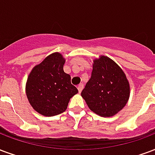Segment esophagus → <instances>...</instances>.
Masks as SVG:
<instances>
[{"label": "esophagus", "instance_id": "1", "mask_svg": "<svg viewBox=\"0 0 155 155\" xmlns=\"http://www.w3.org/2000/svg\"><path fill=\"white\" fill-rule=\"evenodd\" d=\"M77 89H78V90H79V93H81V91H82V90H83V89H84V84H80L78 85Z\"/></svg>", "mask_w": 155, "mask_h": 155}]
</instances>
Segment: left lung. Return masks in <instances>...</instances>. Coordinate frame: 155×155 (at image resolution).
<instances>
[{
	"label": "left lung",
	"instance_id": "8db88e82",
	"mask_svg": "<svg viewBox=\"0 0 155 155\" xmlns=\"http://www.w3.org/2000/svg\"><path fill=\"white\" fill-rule=\"evenodd\" d=\"M81 96L94 113L112 117L127 104L130 86L122 70L113 60L102 56L94 61L91 78Z\"/></svg>",
	"mask_w": 155,
	"mask_h": 155
}]
</instances>
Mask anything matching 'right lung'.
I'll return each mask as SVG.
<instances>
[{"label": "right lung", "instance_id": "1", "mask_svg": "<svg viewBox=\"0 0 155 155\" xmlns=\"http://www.w3.org/2000/svg\"><path fill=\"white\" fill-rule=\"evenodd\" d=\"M65 59L56 52L47 57L28 75L26 94L38 113L52 117L65 112L71 98L78 89L71 82V75L63 71Z\"/></svg>", "mask_w": 155, "mask_h": 155}]
</instances>
